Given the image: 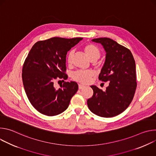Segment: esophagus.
<instances>
[{
    "label": "esophagus",
    "instance_id": "obj_1",
    "mask_svg": "<svg viewBox=\"0 0 156 156\" xmlns=\"http://www.w3.org/2000/svg\"><path fill=\"white\" fill-rule=\"evenodd\" d=\"M84 87H85V86H84V85H82V84H79V85H78V87H79L80 90H81V89L84 88Z\"/></svg>",
    "mask_w": 156,
    "mask_h": 156
}]
</instances>
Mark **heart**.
<instances>
[{
	"instance_id": "b5f03b06",
	"label": "heart",
	"mask_w": 156,
	"mask_h": 156,
	"mask_svg": "<svg viewBox=\"0 0 156 156\" xmlns=\"http://www.w3.org/2000/svg\"><path fill=\"white\" fill-rule=\"evenodd\" d=\"M84 51L91 61L97 60L100 55L101 52L99 49L93 44H86L84 47ZM74 55V52L73 51H70L69 54L67 62L69 65L72 64L73 57ZM95 75L94 72L92 70L88 71H77L73 75V78L74 80L83 84H87L91 81L92 77Z\"/></svg>"
}]
</instances>
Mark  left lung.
I'll list each match as a JSON object with an SVG mask.
<instances>
[{
    "instance_id": "left-lung-1",
    "label": "left lung",
    "mask_w": 156,
    "mask_h": 156,
    "mask_svg": "<svg viewBox=\"0 0 156 156\" xmlns=\"http://www.w3.org/2000/svg\"><path fill=\"white\" fill-rule=\"evenodd\" d=\"M101 44L106 54L99 79L108 82L103 91L91 86L93 95L87 99V106L94 114L102 117H112L123 112L134 97L137 86L135 61L131 51L108 37L93 39Z\"/></svg>"
}]
</instances>
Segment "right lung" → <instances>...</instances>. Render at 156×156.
<instances>
[{"label": "right lung", "instance_id": "add662e5", "mask_svg": "<svg viewBox=\"0 0 156 156\" xmlns=\"http://www.w3.org/2000/svg\"><path fill=\"white\" fill-rule=\"evenodd\" d=\"M82 39L52 37L37 42L30 50L23 66L22 80L30 102L39 112L54 116L68 108L78 90V84L65 82L57 90L54 83L57 77L67 79L66 54Z\"/></svg>", "mask_w": 156, "mask_h": 156}]
</instances>
